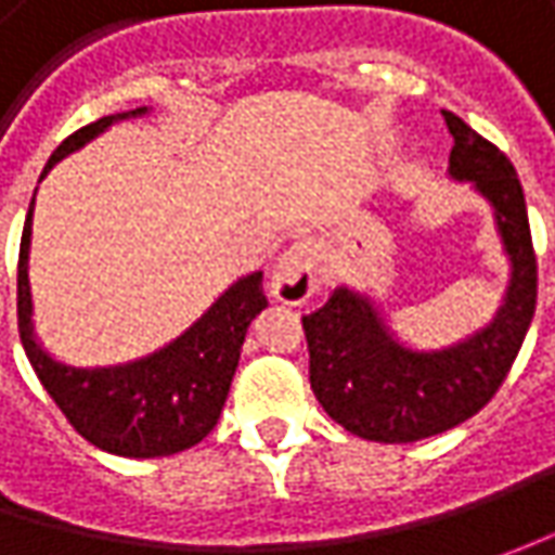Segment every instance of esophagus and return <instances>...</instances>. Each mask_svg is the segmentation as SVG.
I'll use <instances>...</instances> for the list:
<instances>
[{
    "mask_svg": "<svg viewBox=\"0 0 555 555\" xmlns=\"http://www.w3.org/2000/svg\"><path fill=\"white\" fill-rule=\"evenodd\" d=\"M321 287V253L314 241H299L281 256L271 274V293L284 306H302Z\"/></svg>",
    "mask_w": 555,
    "mask_h": 555,
    "instance_id": "34e87169",
    "label": "esophagus"
}]
</instances>
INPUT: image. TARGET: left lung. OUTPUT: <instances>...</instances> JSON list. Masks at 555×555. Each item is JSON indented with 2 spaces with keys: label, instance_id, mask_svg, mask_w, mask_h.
Returning <instances> with one entry per match:
<instances>
[{
  "label": "left lung",
  "instance_id": "8db88e82",
  "mask_svg": "<svg viewBox=\"0 0 555 555\" xmlns=\"http://www.w3.org/2000/svg\"><path fill=\"white\" fill-rule=\"evenodd\" d=\"M441 117L454 135L451 176L476 184L494 206L513 268L509 287L485 331L436 352L401 346L371 299L349 287H336L321 309L302 314L311 392L343 429L367 441H420L479 414L513 367L538 306V259L513 163L457 114Z\"/></svg>",
  "mask_w": 555,
  "mask_h": 555
}]
</instances>
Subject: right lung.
<instances>
[{
	"label": "right lung",
	"mask_w": 555,
	"mask_h": 555,
	"mask_svg": "<svg viewBox=\"0 0 555 555\" xmlns=\"http://www.w3.org/2000/svg\"><path fill=\"white\" fill-rule=\"evenodd\" d=\"M144 111L147 107L101 117L76 129L70 139L57 144L46 172L61 157L101 135L111 122L139 117ZM30 222L33 201L17 256V333L33 371L61 408V414L86 441L119 457H169L203 441L219 423L231 376L241 361L246 327L268 306L262 271H253L234 287L224 289L194 327L163 346L160 352L117 367H67L42 352L33 336L27 281Z\"/></svg>",
	"instance_id": "1"
}]
</instances>
